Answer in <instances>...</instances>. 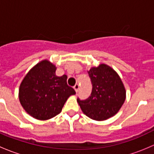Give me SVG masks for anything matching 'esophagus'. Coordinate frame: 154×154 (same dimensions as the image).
I'll return each mask as SVG.
<instances>
[{
	"label": "esophagus",
	"mask_w": 154,
	"mask_h": 154,
	"mask_svg": "<svg viewBox=\"0 0 154 154\" xmlns=\"http://www.w3.org/2000/svg\"><path fill=\"white\" fill-rule=\"evenodd\" d=\"M74 90H75L76 92H77V91H78V90H79V84H77H77L74 85Z\"/></svg>",
	"instance_id": "esophagus-1"
}]
</instances>
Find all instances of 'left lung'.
<instances>
[{"mask_svg": "<svg viewBox=\"0 0 154 154\" xmlns=\"http://www.w3.org/2000/svg\"><path fill=\"white\" fill-rule=\"evenodd\" d=\"M88 74L92 84L91 95L86 100L77 98V102L90 119L106 120L115 116L125 103V86L116 71L106 64L92 67Z\"/></svg>", "mask_w": 154, "mask_h": 154, "instance_id": "8db88e82", "label": "left lung"}]
</instances>
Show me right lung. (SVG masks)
I'll return each instance as SVG.
<instances>
[{"instance_id": "right-lung-1", "label": "right lung", "mask_w": 154, "mask_h": 154, "mask_svg": "<svg viewBox=\"0 0 154 154\" xmlns=\"http://www.w3.org/2000/svg\"><path fill=\"white\" fill-rule=\"evenodd\" d=\"M56 69L48 60H42L29 70L20 85V103L34 119L54 118L61 112L68 97L76 94L67 84V76L58 77Z\"/></svg>"}]
</instances>
